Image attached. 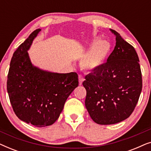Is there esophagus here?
<instances>
[{
  "mask_svg": "<svg viewBox=\"0 0 151 151\" xmlns=\"http://www.w3.org/2000/svg\"><path fill=\"white\" fill-rule=\"evenodd\" d=\"M78 78H79V84L80 85H81L82 84V82L84 80V78L83 77V76L81 75V74H80V75L78 76Z\"/></svg>",
  "mask_w": 151,
  "mask_h": 151,
  "instance_id": "obj_1",
  "label": "esophagus"
}]
</instances>
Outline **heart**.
Returning <instances> with one entry per match:
<instances>
[{
  "label": "heart",
  "mask_w": 151,
  "mask_h": 151,
  "mask_svg": "<svg viewBox=\"0 0 151 151\" xmlns=\"http://www.w3.org/2000/svg\"><path fill=\"white\" fill-rule=\"evenodd\" d=\"M98 41V39L95 40L94 43L96 44L84 55L81 61L82 65L87 69H96L102 65L110 51V45L108 42Z\"/></svg>",
  "instance_id": "heart-1"
}]
</instances>
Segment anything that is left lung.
<instances>
[{
	"label": "left lung",
	"instance_id": "1",
	"mask_svg": "<svg viewBox=\"0 0 151 151\" xmlns=\"http://www.w3.org/2000/svg\"><path fill=\"white\" fill-rule=\"evenodd\" d=\"M116 44L105 64L93 70L83 82L85 106L98 124H113L128 118L135 109L142 88L139 58L134 47L116 31Z\"/></svg>",
	"mask_w": 151,
	"mask_h": 151
}]
</instances>
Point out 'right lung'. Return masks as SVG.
Instances as JSON below:
<instances>
[{"label": "right lung", "mask_w": 151, "mask_h": 151, "mask_svg": "<svg viewBox=\"0 0 151 151\" xmlns=\"http://www.w3.org/2000/svg\"><path fill=\"white\" fill-rule=\"evenodd\" d=\"M40 30L34 31L14 53L7 82L9 100L16 116L36 127L53 124L68 97L78 86L76 72L53 73L31 63L27 51Z\"/></svg>", "instance_id": "obj_1"}]
</instances>
